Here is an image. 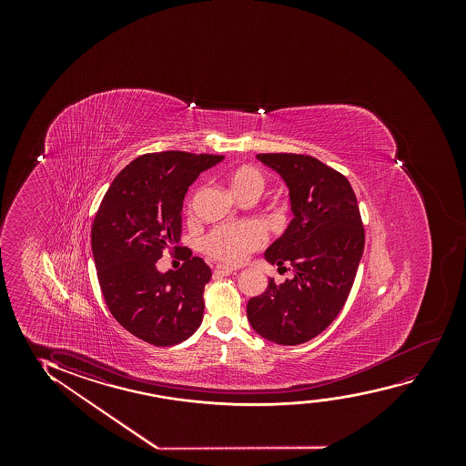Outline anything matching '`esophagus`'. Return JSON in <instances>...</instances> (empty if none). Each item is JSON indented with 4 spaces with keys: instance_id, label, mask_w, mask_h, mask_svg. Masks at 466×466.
<instances>
[{
    "instance_id": "esophagus-1",
    "label": "esophagus",
    "mask_w": 466,
    "mask_h": 466,
    "mask_svg": "<svg viewBox=\"0 0 466 466\" xmlns=\"http://www.w3.org/2000/svg\"><path fill=\"white\" fill-rule=\"evenodd\" d=\"M232 272H234V268L223 266V264H219V266L215 268V275H217V277H226V275L232 274Z\"/></svg>"
}]
</instances>
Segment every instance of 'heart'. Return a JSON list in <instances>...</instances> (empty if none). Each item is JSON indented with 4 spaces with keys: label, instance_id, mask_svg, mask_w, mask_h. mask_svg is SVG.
Segmentation results:
<instances>
[{
    "label": "heart",
    "instance_id": "heart-1",
    "mask_svg": "<svg viewBox=\"0 0 466 466\" xmlns=\"http://www.w3.org/2000/svg\"><path fill=\"white\" fill-rule=\"evenodd\" d=\"M229 189L238 200L256 198L264 186V175L256 167L238 166L226 175ZM266 236L255 223L224 224L211 230L202 240V248L207 255L228 264H240L251 253L261 248Z\"/></svg>",
    "mask_w": 466,
    "mask_h": 466
}]
</instances>
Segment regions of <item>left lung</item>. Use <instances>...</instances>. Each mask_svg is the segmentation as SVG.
Segmentation results:
<instances>
[{
	"instance_id": "left-lung-1",
	"label": "left lung",
	"mask_w": 466,
	"mask_h": 466,
	"mask_svg": "<svg viewBox=\"0 0 466 466\" xmlns=\"http://www.w3.org/2000/svg\"><path fill=\"white\" fill-rule=\"evenodd\" d=\"M289 189L294 218L266 259L293 270L247 306L249 325L280 345L304 344L331 325L355 281L363 256L364 228L349 179L312 156L258 154Z\"/></svg>"
}]
</instances>
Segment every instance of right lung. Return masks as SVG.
Instances as JSON below:
<instances>
[{"label":"right lung","instance_id":"1","mask_svg":"<svg viewBox=\"0 0 466 466\" xmlns=\"http://www.w3.org/2000/svg\"><path fill=\"white\" fill-rule=\"evenodd\" d=\"M223 156L185 151L143 154L122 170L92 224V253L103 298L128 332L156 347L183 342L204 317L211 268L187 249L178 270L162 274L156 262L181 237L187 187Z\"/></svg>","mask_w":466,"mask_h":466}]
</instances>
